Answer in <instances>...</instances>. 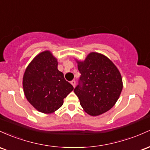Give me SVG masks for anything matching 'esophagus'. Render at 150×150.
<instances>
[{"label":"esophagus","mask_w":150,"mask_h":150,"mask_svg":"<svg viewBox=\"0 0 150 150\" xmlns=\"http://www.w3.org/2000/svg\"><path fill=\"white\" fill-rule=\"evenodd\" d=\"M71 85L73 86L74 88V87L76 86V81H75V80L71 81Z\"/></svg>","instance_id":"34e87169"}]
</instances>
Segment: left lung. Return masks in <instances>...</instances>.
<instances>
[{"label": "left lung", "instance_id": "8db88e82", "mask_svg": "<svg viewBox=\"0 0 150 150\" xmlns=\"http://www.w3.org/2000/svg\"><path fill=\"white\" fill-rule=\"evenodd\" d=\"M81 73L74 90L88 115L107 112L119 98L122 89L121 74L111 60L103 54L91 52L84 61H76Z\"/></svg>", "mask_w": 150, "mask_h": 150}]
</instances>
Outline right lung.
Masks as SVG:
<instances>
[{
    "mask_svg": "<svg viewBox=\"0 0 150 150\" xmlns=\"http://www.w3.org/2000/svg\"><path fill=\"white\" fill-rule=\"evenodd\" d=\"M57 65V59L52 54L42 52L30 62L23 76V90L27 100L43 113L56 111L74 89L58 70Z\"/></svg>",
    "mask_w": 150,
    "mask_h": 150,
    "instance_id": "obj_1",
    "label": "right lung"
}]
</instances>
